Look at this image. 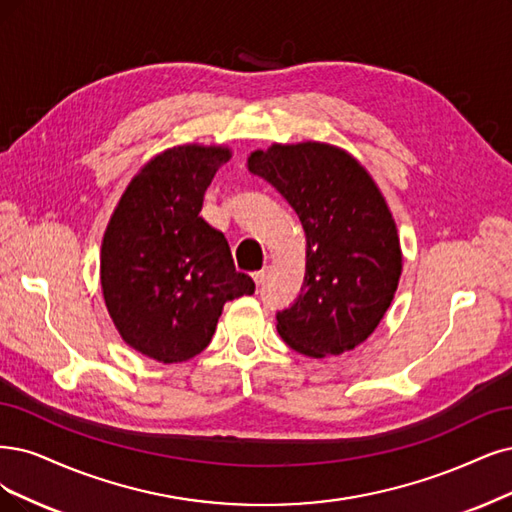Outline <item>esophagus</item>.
<instances>
[{
    "instance_id": "obj_1",
    "label": "esophagus",
    "mask_w": 512,
    "mask_h": 512,
    "mask_svg": "<svg viewBox=\"0 0 512 512\" xmlns=\"http://www.w3.org/2000/svg\"><path fill=\"white\" fill-rule=\"evenodd\" d=\"M266 276H268V268H263V270L255 272V274H253V280H255V285H257V287H261V285H263V282H266Z\"/></svg>"
}]
</instances>
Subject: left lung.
<instances>
[{
  "mask_svg": "<svg viewBox=\"0 0 512 512\" xmlns=\"http://www.w3.org/2000/svg\"><path fill=\"white\" fill-rule=\"evenodd\" d=\"M306 232V276L276 312L278 333L299 354L354 350L380 325L399 285L403 255L394 219L367 170L327 143L272 145L249 158Z\"/></svg>",
  "mask_w": 512,
  "mask_h": 512,
  "instance_id": "8db88e82",
  "label": "left lung"
}]
</instances>
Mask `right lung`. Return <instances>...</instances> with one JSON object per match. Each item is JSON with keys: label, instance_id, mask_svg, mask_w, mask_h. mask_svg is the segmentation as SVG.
Returning a JSON list of instances; mask_svg holds the SVG:
<instances>
[{"label": "right lung", "instance_id": "1", "mask_svg": "<svg viewBox=\"0 0 512 512\" xmlns=\"http://www.w3.org/2000/svg\"><path fill=\"white\" fill-rule=\"evenodd\" d=\"M227 147L179 145L147 162L111 215L101 246V287L122 339L160 363L200 354L225 301L255 293L236 272L223 232L202 200Z\"/></svg>", "mask_w": 512, "mask_h": 512}]
</instances>
